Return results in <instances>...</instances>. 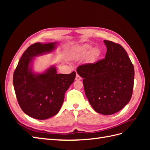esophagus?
<instances>
[{"label":"esophagus","instance_id":"obj_1","mask_svg":"<svg viewBox=\"0 0 150 150\" xmlns=\"http://www.w3.org/2000/svg\"><path fill=\"white\" fill-rule=\"evenodd\" d=\"M81 79H82V78H81V77H80L78 74H76L75 80H76V81H80V80H81Z\"/></svg>","mask_w":150,"mask_h":150}]
</instances>
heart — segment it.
Returning a JSON list of instances; mask_svg holds the SVG:
<instances>
[{"mask_svg":"<svg viewBox=\"0 0 150 150\" xmlns=\"http://www.w3.org/2000/svg\"><path fill=\"white\" fill-rule=\"evenodd\" d=\"M91 47H92L89 44H84L83 46H81L75 50V56L78 57L85 56L89 53L88 52L91 49ZM90 51L88 54V59L90 61L94 62L98 58L99 56V51L96 48H93Z\"/></svg>","mask_w":150,"mask_h":150,"instance_id":"1","label":"heart"}]
</instances>
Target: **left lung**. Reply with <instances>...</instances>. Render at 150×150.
<instances>
[{"instance_id": "8db88e82", "label": "left lung", "mask_w": 150, "mask_h": 150, "mask_svg": "<svg viewBox=\"0 0 150 150\" xmlns=\"http://www.w3.org/2000/svg\"><path fill=\"white\" fill-rule=\"evenodd\" d=\"M105 58L94 64L79 66L86 96L95 111L110 115L120 111L130 101L134 69L128 54L120 44L104 40Z\"/></svg>"}]
</instances>
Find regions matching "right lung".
I'll list each match as a JSON object with an SVG mask.
<instances>
[{"label": "right lung", "mask_w": 150, "mask_h": 150, "mask_svg": "<svg viewBox=\"0 0 150 150\" xmlns=\"http://www.w3.org/2000/svg\"><path fill=\"white\" fill-rule=\"evenodd\" d=\"M57 42L35 43L22 54L13 76V84L18 103L27 115L37 120H46L57 115L64 102V94L76 78L57 74L54 66L42 73L33 70L35 57L52 52Z\"/></svg>", "instance_id": "1"}]
</instances>
